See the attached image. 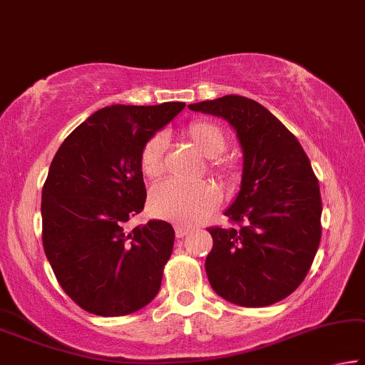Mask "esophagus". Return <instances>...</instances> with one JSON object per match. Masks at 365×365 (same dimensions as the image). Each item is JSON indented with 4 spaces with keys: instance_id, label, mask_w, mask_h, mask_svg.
I'll list each match as a JSON object with an SVG mask.
<instances>
[{
    "instance_id": "esophagus-1",
    "label": "esophagus",
    "mask_w": 365,
    "mask_h": 365,
    "mask_svg": "<svg viewBox=\"0 0 365 365\" xmlns=\"http://www.w3.org/2000/svg\"><path fill=\"white\" fill-rule=\"evenodd\" d=\"M175 233H176V238H184L186 235L189 233V230L186 227H181V225H176L175 228Z\"/></svg>"
}]
</instances>
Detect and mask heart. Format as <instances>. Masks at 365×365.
I'll use <instances>...</instances> for the list:
<instances>
[{"instance_id": "1", "label": "heart", "mask_w": 365, "mask_h": 365, "mask_svg": "<svg viewBox=\"0 0 365 365\" xmlns=\"http://www.w3.org/2000/svg\"><path fill=\"white\" fill-rule=\"evenodd\" d=\"M184 137L209 158L207 171L227 181L233 176V163L222 156L227 148L223 128L212 120H194L184 128ZM140 168L145 178L156 179L165 171V137L153 135L140 155ZM220 204V192L209 182L178 184L161 182L150 192L148 207L155 217L176 222L179 225H195L205 220Z\"/></svg>"}]
</instances>
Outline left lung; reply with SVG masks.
I'll use <instances>...</instances> for the list:
<instances>
[{"label": "left lung", "instance_id": "1", "mask_svg": "<svg viewBox=\"0 0 365 365\" xmlns=\"http://www.w3.org/2000/svg\"><path fill=\"white\" fill-rule=\"evenodd\" d=\"M225 119L243 151L237 199L225 210L238 228L212 227L205 259L212 289L240 307H267L290 295L310 271L322 238V195L310 160L264 106L228 94L189 104Z\"/></svg>", "mask_w": 365, "mask_h": 365}]
</instances>
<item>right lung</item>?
Listing matches in <instances>:
<instances>
[{"label":"right lung","mask_w":365,"mask_h":365,"mask_svg":"<svg viewBox=\"0 0 365 365\" xmlns=\"http://www.w3.org/2000/svg\"><path fill=\"white\" fill-rule=\"evenodd\" d=\"M186 104H114L89 115L55 153L42 189V243L61 289L83 310L124 317L158 294L175 230L143 210L145 143Z\"/></svg>","instance_id":"1"}]
</instances>
